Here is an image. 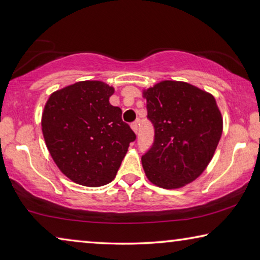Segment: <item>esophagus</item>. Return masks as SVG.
I'll list each match as a JSON object with an SVG mask.
<instances>
[{"mask_svg": "<svg viewBox=\"0 0 260 260\" xmlns=\"http://www.w3.org/2000/svg\"><path fill=\"white\" fill-rule=\"evenodd\" d=\"M131 127H132V129L135 132V133H138V131H139V121L132 122L131 123Z\"/></svg>", "mask_w": 260, "mask_h": 260, "instance_id": "1", "label": "esophagus"}]
</instances>
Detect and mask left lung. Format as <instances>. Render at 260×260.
<instances>
[{
	"label": "left lung",
	"instance_id": "8db88e82",
	"mask_svg": "<svg viewBox=\"0 0 260 260\" xmlns=\"http://www.w3.org/2000/svg\"><path fill=\"white\" fill-rule=\"evenodd\" d=\"M154 142L142 155L152 184L182 187L203 174L222 134L215 98L185 82L163 81L143 92Z\"/></svg>",
	"mask_w": 260,
	"mask_h": 260
}]
</instances>
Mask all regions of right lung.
I'll return each instance as SVG.
<instances>
[{
    "mask_svg": "<svg viewBox=\"0 0 260 260\" xmlns=\"http://www.w3.org/2000/svg\"><path fill=\"white\" fill-rule=\"evenodd\" d=\"M114 89L101 81L57 90L45 105L41 127L52 158L77 184L98 187L114 179L137 135L110 104Z\"/></svg>",
    "mask_w": 260,
    "mask_h": 260,
    "instance_id": "add662e5",
    "label": "right lung"
}]
</instances>
